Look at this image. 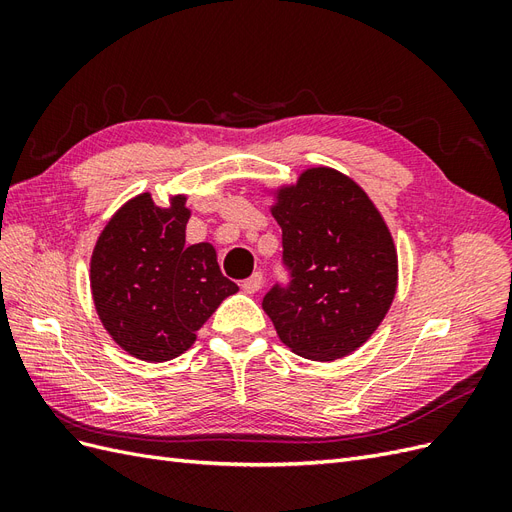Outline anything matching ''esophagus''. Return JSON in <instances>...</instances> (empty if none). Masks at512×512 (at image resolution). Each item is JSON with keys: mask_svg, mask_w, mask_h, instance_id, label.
<instances>
[{"mask_svg": "<svg viewBox=\"0 0 512 512\" xmlns=\"http://www.w3.org/2000/svg\"><path fill=\"white\" fill-rule=\"evenodd\" d=\"M262 284H265V277H262L260 271H256V273L250 277V280L243 282V290L254 294V292H258V290L262 288Z\"/></svg>", "mask_w": 512, "mask_h": 512, "instance_id": "1", "label": "esophagus"}]
</instances>
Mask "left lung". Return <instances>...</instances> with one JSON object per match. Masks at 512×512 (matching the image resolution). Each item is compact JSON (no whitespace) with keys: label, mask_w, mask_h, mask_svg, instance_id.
<instances>
[{"label":"left lung","mask_w":512,"mask_h":512,"mask_svg":"<svg viewBox=\"0 0 512 512\" xmlns=\"http://www.w3.org/2000/svg\"><path fill=\"white\" fill-rule=\"evenodd\" d=\"M288 284L262 299L282 342L312 361H335L363 346L389 312L397 252L380 211L350 177L309 168L277 192Z\"/></svg>","instance_id":"8db88e82"}]
</instances>
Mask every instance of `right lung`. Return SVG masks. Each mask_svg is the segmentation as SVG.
<instances>
[{
  "label": "right lung",
  "instance_id": "obj_1",
  "mask_svg": "<svg viewBox=\"0 0 512 512\" xmlns=\"http://www.w3.org/2000/svg\"><path fill=\"white\" fill-rule=\"evenodd\" d=\"M190 209L175 196L160 209L149 192L128 200L91 254V294L115 342L141 361L183 354L239 286L222 275L211 243L185 245Z\"/></svg>",
  "mask_w": 512,
  "mask_h": 512
}]
</instances>
